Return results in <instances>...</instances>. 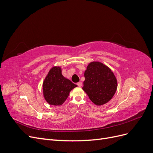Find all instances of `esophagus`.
Masks as SVG:
<instances>
[{"mask_svg":"<svg viewBox=\"0 0 153 153\" xmlns=\"http://www.w3.org/2000/svg\"><path fill=\"white\" fill-rule=\"evenodd\" d=\"M77 85H78V87H82V82H78V83H77Z\"/></svg>","mask_w":153,"mask_h":153,"instance_id":"esophagus-1","label":"esophagus"}]
</instances>
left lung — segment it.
I'll return each instance as SVG.
<instances>
[{"instance_id": "obj_1", "label": "left lung", "mask_w": 153, "mask_h": 153, "mask_svg": "<svg viewBox=\"0 0 153 153\" xmlns=\"http://www.w3.org/2000/svg\"><path fill=\"white\" fill-rule=\"evenodd\" d=\"M82 89L95 105H103L113 98L117 88L114 73L105 64L98 61L90 62L84 73Z\"/></svg>"}]
</instances>
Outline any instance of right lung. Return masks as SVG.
Masks as SVG:
<instances>
[{
  "label": "right lung",
  "mask_w": 153,
  "mask_h": 153,
  "mask_svg": "<svg viewBox=\"0 0 153 153\" xmlns=\"http://www.w3.org/2000/svg\"><path fill=\"white\" fill-rule=\"evenodd\" d=\"M77 85L62 75L59 66L50 69L43 83L44 98L51 105H61L66 100L70 91Z\"/></svg>",
  "instance_id": "1"
}]
</instances>
